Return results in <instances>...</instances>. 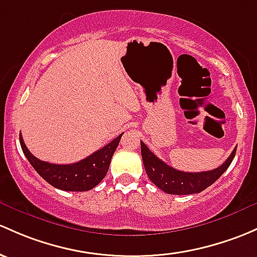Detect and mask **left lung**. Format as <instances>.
I'll list each match as a JSON object with an SVG mask.
<instances>
[{
	"instance_id": "8db88e82",
	"label": "left lung",
	"mask_w": 257,
	"mask_h": 257,
	"mask_svg": "<svg viewBox=\"0 0 257 257\" xmlns=\"http://www.w3.org/2000/svg\"><path fill=\"white\" fill-rule=\"evenodd\" d=\"M142 145V158L144 163L145 171L150 181L169 194H193L206 190L215 182L224 172L226 171L235 156L236 148L233 150L225 163L214 170L203 172H183L174 169L165 164L155 154L149 150V148L140 142Z\"/></svg>"
}]
</instances>
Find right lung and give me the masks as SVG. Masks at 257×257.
Wrapping results in <instances>:
<instances>
[{"label": "right lung", "mask_w": 257, "mask_h": 257, "mask_svg": "<svg viewBox=\"0 0 257 257\" xmlns=\"http://www.w3.org/2000/svg\"><path fill=\"white\" fill-rule=\"evenodd\" d=\"M121 136H123V133L115 138L114 140L108 143L106 147L94 151L93 154H91L90 156L79 161V163L69 165L50 164L37 159L31 151L27 149L21 133L20 143L26 158L28 159L34 170L48 183H50L55 188H59V190L83 192V191L92 190L106 176L112 156L117 149L118 144H119Z\"/></svg>", "instance_id": "right-lung-1"}]
</instances>
